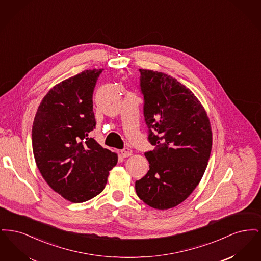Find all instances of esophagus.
<instances>
[{
    "instance_id": "esophagus-1",
    "label": "esophagus",
    "mask_w": 261,
    "mask_h": 261,
    "mask_svg": "<svg viewBox=\"0 0 261 261\" xmlns=\"http://www.w3.org/2000/svg\"><path fill=\"white\" fill-rule=\"evenodd\" d=\"M120 153L123 158H128L132 154V149H130L129 148H124V149L120 150Z\"/></svg>"
}]
</instances>
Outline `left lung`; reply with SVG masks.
I'll use <instances>...</instances> for the list:
<instances>
[{
  "label": "left lung",
  "instance_id": "obj_1",
  "mask_svg": "<svg viewBox=\"0 0 261 261\" xmlns=\"http://www.w3.org/2000/svg\"><path fill=\"white\" fill-rule=\"evenodd\" d=\"M144 117L153 150L149 170L135 183L137 195L156 210L180 204L199 185L212 147L207 114L199 99L170 75L139 69Z\"/></svg>",
  "mask_w": 261,
  "mask_h": 261
}]
</instances>
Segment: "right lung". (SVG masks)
<instances>
[{
    "label": "right lung",
    "mask_w": 261,
    "mask_h": 261,
    "mask_svg": "<svg viewBox=\"0 0 261 261\" xmlns=\"http://www.w3.org/2000/svg\"><path fill=\"white\" fill-rule=\"evenodd\" d=\"M102 69L70 77L42 99L32 126V149L48 185L71 202L93 199L105 189L117 154L88 136L96 127L93 93Z\"/></svg>",
    "instance_id": "obj_1"
}]
</instances>
